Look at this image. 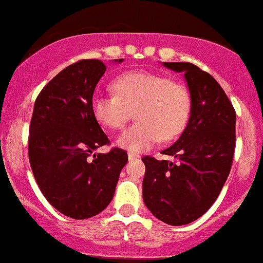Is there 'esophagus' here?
I'll return each instance as SVG.
<instances>
[{"instance_id":"esophagus-1","label":"esophagus","mask_w":263,"mask_h":263,"mask_svg":"<svg viewBox=\"0 0 263 263\" xmlns=\"http://www.w3.org/2000/svg\"><path fill=\"white\" fill-rule=\"evenodd\" d=\"M127 157H129V160H137V158H140V155H136V153L129 152V153H127Z\"/></svg>"}]
</instances>
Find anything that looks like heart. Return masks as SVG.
Listing matches in <instances>:
<instances>
[{"mask_svg": "<svg viewBox=\"0 0 263 263\" xmlns=\"http://www.w3.org/2000/svg\"><path fill=\"white\" fill-rule=\"evenodd\" d=\"M116 94L95 92L92 116L102 126L121 129L134 110L138 121L119 134L117 144L132 153L151 149L161 140H172L185 127L191 112V94L185 86L146 71H133L117 78Z\"/></svg>", "mask_w": 263, "mask_h": 263, "instance_id": "1", "label": "heart"}]
</instances>
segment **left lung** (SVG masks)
I'll list each match as a JSON object with an SVG mask.
<instances>
[{
    "label": "left lung",
    "mask_w": 263,
    "mask_h": 263,
    "mask_svg": "<svg viewBox=\"0 0 263 263\" xmlns=\"http://www.w3.org/2000/svg\"><path fill=\"white\" fill-rule=\"evenodd\" d=\"M183 72L191 94L186 127L162 155L176 162L145 156L142 196L161 222L184 226L199 219L218 199L233 165L236 116L220 84L192 63L164 62Z\"/></svg>",
    "instance_id": "obj_1"
}]
</instances>
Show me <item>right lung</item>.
Masks as SVG:
<instances>
[{"instance_id":"add662e5","label":"right lung","mask_w":263,"mask_h":263,"mask_svg":"<svg viewBox=\"0 0 263 263\" xmlns=\"http://www.w3.org/2000/svg\"><path fill=\"white\" fill-rule=\"evenodd\" d=\"M116 63L123 62L117 59ZM106 71L97 59L60 71L36 98L29 126V162L45 199L72 219H87L111 201L127 153L112 147L91 111V98Z\"/></svg>"}]
</instances>
